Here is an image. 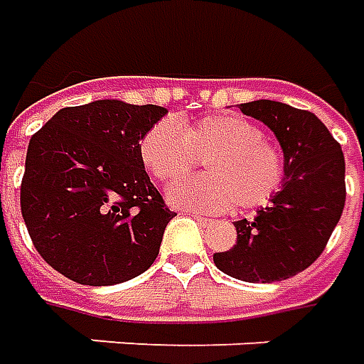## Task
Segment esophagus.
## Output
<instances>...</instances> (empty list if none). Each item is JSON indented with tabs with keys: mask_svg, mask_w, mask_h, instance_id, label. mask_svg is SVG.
Returning <instances> with one entry per match:
<instances>
[{
	"mask_svg": "<svg viewBox=\"0 0 364 364\" xmlns=\"http://www.w3.org/2000/svg\"><path fill=\"white\" fill-rule=\"evenodd\" d=\"M188 215H190V218H194L196 221H198V223H202V225H208V223H210V218H202V215H198V213H192V211H190Z\"/></svg>",
	"mask_w": 364,
	"mask_h": 364,
	"instance_id": "1",
	"label": "esophagus"
}]
</instances>
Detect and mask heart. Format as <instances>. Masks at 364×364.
I'll use <instances>...</instances> for the list:
<instances>
[{
	"mask_svg": "<svg viewBox=\"0 0 364 364\" xmlns=\"http://www.w3.org/2000/svg\"><path fill=\"white\" fill-rule=\"evenodd\" d=\"M139 159L159 182L182 178L203 161L205 174L168 188V202L180 210L221 213L269 203L286 178V159L264 139L262 129L235 113H213L202 119H161L139 139Z\"/></svg>",
	"mask_w": 364,
	"mask_h": 364,
	"instance_id": "b5f03b06",
	"label": "heart"
}]
</instances>
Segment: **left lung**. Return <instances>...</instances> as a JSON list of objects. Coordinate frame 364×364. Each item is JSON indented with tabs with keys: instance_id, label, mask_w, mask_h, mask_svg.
I'll return each mask as SVG.
<instances>
[{
	"instance_id": "obj_1",
	"label": "left lung",
	"mask_w": 364,
	"mask_h": 364,
	"mask_svg": "<svg viewBox=\"0 0 364 364\" xmlns=\"http://www.w3.org/2000/svg\"><path fill=\"white\" fill-rule=\"evenodd\" d=\"M277 135L286 178L269 208L239 219L237 243L215 252L221 272L245 282H277L306 270L326 249L345 208L341 145L311 112L272 100L241 104Z\"/></svg>"
}]
</instances>
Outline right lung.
Returning <instances> with one entry per match:
<instances>
[{
  "label": "right lung",
  "mask_w": 364,
  "mask_h": 364,
  "mask_svg": "<svg viewBox=\"0 0 364 364\" xmlns=\"http://www.w3.org/2000/svg\"><path fill=\"white\" fill-rule=\"evenodd\" d=\"M161 105L95 100L64 107L31 136L21 213L38 255L78 284L143 274L176 213L139 159V139Z\"/></svg>",
  "instance_id": "1"
}]
</instances>
